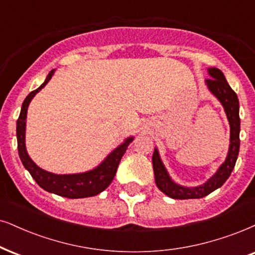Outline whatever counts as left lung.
Masks as SVG:
<instances>
[{
	"label": "left lung",
	"mask_w": 255,
	"mask_h": 255,
	"mask_svg": "<svg viewBox=\"0 0 255 255\" xmlns=\"http://www.w3.org/2000/svg\"><path fill=\"white\" fill-rule=\"evenodd\" d=\"M209 79L205 81L206 86L209 92L219 100V102L224 107L226 113L227 120L230 122L231 135H230V148L226 160L221 163L217 172L209 178L207 181L202 185L196 187H186L176 183L170 178L167 172L162 160H161L159 150L154 148L153 156H151V162H153L154 176H155V183L157 188L160 189L163 194L172 199H200L204 196L211 194L215 189L226 182L230 178L232 170H233L235 162H237L238 155H239L240 148V118H239V99L231 86L228 85L226 77L220 69L218 68H208Z\"/></svg>",
	"instance_id": "8db88e82"
}]
</instances>
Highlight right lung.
Wrapping results in <instances>:
<instances>
[{
    "mask_svg": "<svg viewBox=\"0 0 255 255\" xmlns=\"http://www.w3.org/2000/svg\"><path fill=\"white\" fill-rule=\"evenodd\" d=\"M54 73H55V69L50 70L44 82L37 89L29 93V95L24 99L23 104H22L20 117H18L17 124H16L18 155H20L24 168L30 173V175L37 182V185L41 188H43L44 191L69 199H81L98 195L99 193L104 192L111 185L115 176V173H117L121 157L124 156L128 146L134 140V136L125 138L124 142L119 144L115 149H113L99 166L90 170H87V172L75 174H54L40 168L28 155L27 148H25L27 113L31 100L50 81Z\"/></svg>",
    "mask_w": 255,
    "mask_h": 255,
    "instance_id": "add662e5",
    "label": "right lung"
}]
</instances>
